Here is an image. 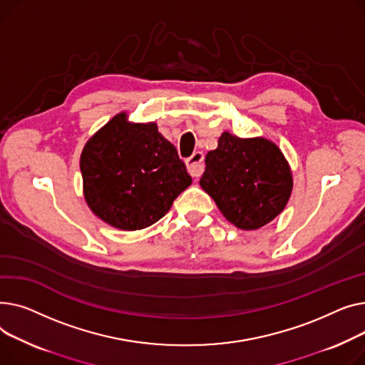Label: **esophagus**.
Masks as SVG:
<instances>
[{
  "instance_id": "esophagus-1",
  "label": "esophagus",
  "mask_w": 365,
  "mask_h": 365,
  "mask_svg": "<svg viewBox=\"0 0 365 365\" xmlns=\"http://www.w3.org/2000/svg\"><path fill=\"white\" fill-rule=\"evenodd\" d=\"M203 159H205V156H203L202 152H195V153H192L191 158H188V159L185 160L187 169H188V173H190V175H191L192 178H199V177L202 175L203 169H205Z\"/></svg>"
}]
</instances>
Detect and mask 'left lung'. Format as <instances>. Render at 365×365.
Wrapping results in <instances>:
<instances>
[{
  "label": "left lung",
  "mask_w": 365,
  "mask_h": 365,
  "mask_svg": "<svg viewBox=\"0 0 365 365\" xmlns=\"http://www.w3.org/2000/svg\"><path fill=\"white\" fill-rule=\"evenodd\" d=\"M205 162L200 185L237 228L258 230L286 207L293 188L292 170L272 141L222 133Z\"/></svg>",
  "instance_id": "left-lung-1"
}]
</instances>
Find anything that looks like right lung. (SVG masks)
<instances>
[{"label":"right lung","mask_w":365,"mask_h":365,"mask_svg":"<svg viewBox=\"0 0 365 365\" xmlns=\"http://www.w3.org/2000/svg\"><path fill=\"white\" fill-rule=\"evenodd\" d=\"M83 196L109 225L134 231L159 221L191 184L177 148L156 123H131L126 113L107 122L81 155Z\"/></svg>","instance_id":"right-lung-1"}]
</instances>
